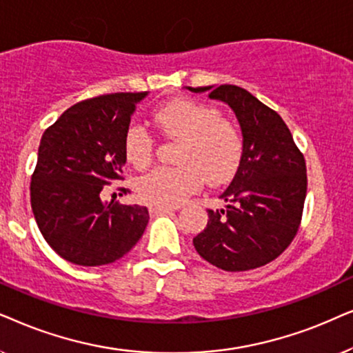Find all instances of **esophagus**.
I'll return each mask as SVG.
<instances>
[{"instance_id": "1", "label": "esophagus", "mask_w": 353, "mask_h": 353, "mask_svg": "<svg viewBox=\"0 0 353 353\" xmlns=\"http://www.w3.org/2000/svg\"><path fill=\"white\" fill-rule=\"evenodd\" d=\"M177 208H172V206H150V214L152 216H159V214H166L169 211H174Z\"/></svg>"}]
</instances>
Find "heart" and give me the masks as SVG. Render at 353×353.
Masks as SVG:
<instances>
[{"mask_svg": "<svg viewBox=\"0 0 353 353\" xmlns=\"http://www.w3.org/2000/svg\"><path fill=\"white\" fill-rule=\"evenodd\" d=\"M154 124L169 137L181 140L177 166H159L137 181L140 199L154 206H177L200 189L228 182L242 159V137L214 108L192 100H174L157 110ZM124 152L135 168L148 166L153 140L147 129L132 124L125 132Z\"/></svg>", "mask_w": 353, "mask_h": 353, "instance_id": "1", "label": "heart"}]
</instances>
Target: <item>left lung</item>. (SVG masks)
Instances as JSON below:
<instances>
[{"label": "left lung", "instance_id": "obj_1", "mask_svg": "<svg viewBox=\"0 0 353 353\" xmlns=\"http://www.w3.org/2000/svg\"><path fill=\"white\" fill-rule=\"evenodd\" d=\"M228 105L242 130V159L221 194L224 210H208L195 250L224 271H248L276 260L299 231L307 166L278 112L237 85L187 87Z\"/></svg>", "mask_w": 353, "mask_h": 353}]
</instances>
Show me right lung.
I'll return each instance as SVG.
<instances>
[{"label": "right lung", "instance_id": "obj_1", "mask_svg": "<svg viewBox=\"0 0 353 353\" xmlns=\"http://www.w3.org/2000/svg\"><path fill=\"white\" fill-rule=\"evenodd\" d=\"M148 92L110 93L65 110L41 135L30 182V203L48 245L74 265L119 260L147 228V206L103 201L101 190L121 181L124 139L135 105Z\"/></svg>", "mask_w": 353, "mask_h": 353}]
</instances>
